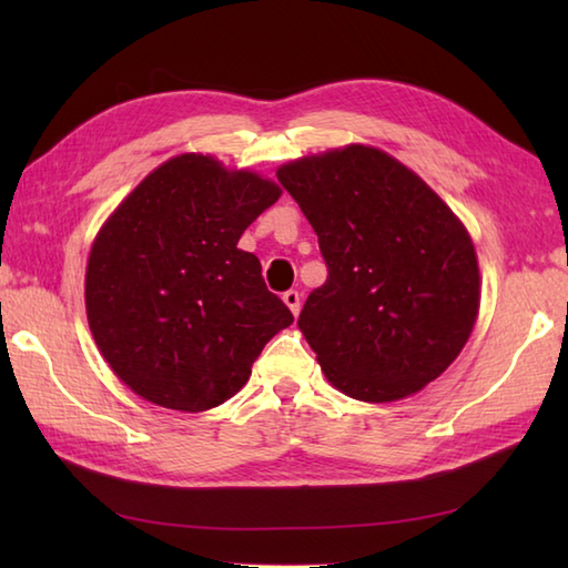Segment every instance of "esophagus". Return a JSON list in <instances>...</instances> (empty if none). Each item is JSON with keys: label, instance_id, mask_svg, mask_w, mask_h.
I'll list each match as a JSON object with an SVG mask.
<instances>
[{"label": "esophagus", "instance_id": "1", "mask_svg": "<svg viewBox=\"0 0 568 568\" xmlns=\"http://www.w3.org/2000/svg\"><path fill=\"white\" fill-rule=\"evenodd\" d=\"M283 303H285L287 307H291L293 315H297L300 305H303V300H300V293H297V291H285V293H283Z\"/></svg>", "mask_w": 568, "mask_h": 568}]
</instances>
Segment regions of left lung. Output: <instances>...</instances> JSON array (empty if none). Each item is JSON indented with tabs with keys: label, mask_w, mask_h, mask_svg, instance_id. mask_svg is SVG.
I'll list each match as a JSON object with an SVG mask.
<instances>
[{
	"label": "left lung",
	"mask_w": 568,
	"mask_h": 568,
	"mask_svg": "<svg viewBox=\"0 0 568 568\" xmlns=\"http://www.w3.org/2000/svg\"><path fill=\"white\" fill-rule=\"evenodd\" d=\"M307 216L327 281L300 312L324 376L366 403L439 378L478 315V261L454 212L388 153L348 146L277 171Z\"/></svg>",
	"instance_id": "8db88e82"
}]
</instances>
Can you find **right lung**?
<instances>
[{"instance_id":"add662e5","label":"right lung","mask_w":568,"mask_h":568,"mask_svg":"<svg viewBox=\"0 0 568 568\" xmlns=\"http://www.w3.org/2000/svg\"><path fill=\"white\" fill-rule=\"evenodd\" d=\"M281 197L256 173L185 153L143 180L90 251L84 305L112 371L146 400L202 413L236 395L293 312L236 244Z\"/></svg>"}]
</instances>
